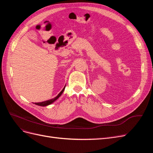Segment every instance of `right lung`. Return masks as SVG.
I'll list each match as a JSON object with an SVG mask.
<instances>
[{
  "label": "right lung",
  "mask_w": 153,
  "mask_h": 153,
  "mask_svg": "<svg viewBox=\"0 0 153 153\" xmlns=\"http://www.w3.org/2000/svg\"><path fill=\"white\" fill-rule=\"evenodd\" d=\"M65 87H66V85H65V87H64L63 88V89L61 91V92H60V93H59V94L56 97H55V98H53V99L49 100H47V101H43V102L35 103L34 104H35V105H36L41 106H47V105H50V104L53 103L55 101H56V100L59 98V97L62 95V92H64V89H65Z\"/></svg>",
  "instance_id": "obj_1"
}]
</instances>
